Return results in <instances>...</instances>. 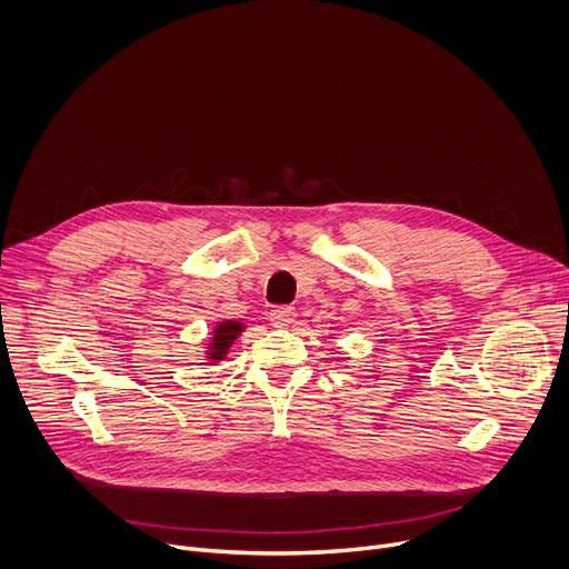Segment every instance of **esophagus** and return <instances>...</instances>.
<instances>
[{
    "label": "esophagus",
    "mask_w": 569,
    "mask_h": 569,
    "mask_svg": "<svg viewBox=\"0 0 569 569\" xmlns=\"http://www.w3.org/2000/svg\"><path fill=\"white\" fill-rule=\"evenodd\" d=\"M295 315H297V312H295V308H290V306H277V308H272V310H270L272 327H277V329L288 327V323H292Z\"/></svg>",
    "instance_id": "1"
}]
</instances>
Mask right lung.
Instances as JSON below:
<instances>
[{"instance_id":"obj_1","label":"right lung","mask_w":569,"mask_h":569,"mask_svg":"<svg viewBox=\"0 0 569 569\" xmlns=\"http://www.w3.org/2000/svg\"><path fill=\"white\" fill-rule=\"evenodd\" d=\"M242 331V327L238 321H222V323H218V329L213 331V340H211V351H209V356L213 358V360H220V358H224V353H227V349L231 347V342L238 338V333Z\"/></svg>"}]
</instances>
